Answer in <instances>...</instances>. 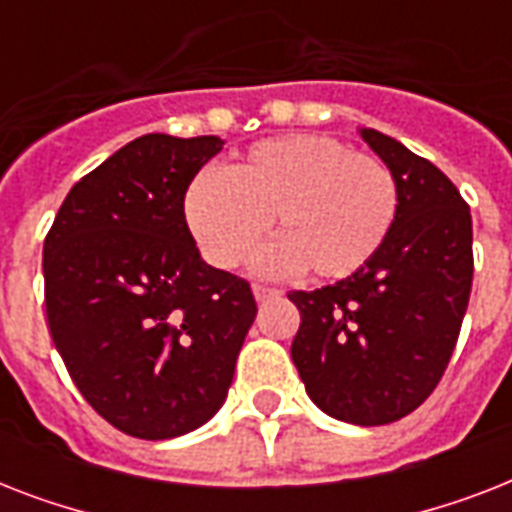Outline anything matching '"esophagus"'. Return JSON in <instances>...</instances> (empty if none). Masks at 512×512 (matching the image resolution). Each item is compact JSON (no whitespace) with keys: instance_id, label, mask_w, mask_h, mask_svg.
Here are the masks:
<instances>
[{"instance_id":"obj_1","label":"esophagus","mask_w":512,"mask_h":512,"mask_svg":"<svg viewBox=\"0 0 512 512\" xmlns=\"http://www.w3.org/2000/svg\"><path fill=\"white\" fill-rule=\"evenodd\" d=\"M252 295H255L257 303H265V300H271V297H279V289L263 287V284H255V287H252Z\"/></svg>"}]
</instances>
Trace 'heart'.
Segmentation results:
<instances>
[{
    "instance_id": "1",
    "label": "heart",
    "mask_w": 512,
    "mask_h": 512,
    "mask_svg": "<svg viewBox=\"0 0 512 512\" xmlns=\"http://www.w3.org/2000/svg\"><path fill=\"white\" fill-rule=\"evenodd\" d=\"M183 212L215 268H236L276 215L281 239L257 257L260 271L308 268L319 279H345L388 239L398 185L380 159L353 154L340 140L289 135L252 146L223 175L201 172Z\"/></svg>"
}]
</instances>
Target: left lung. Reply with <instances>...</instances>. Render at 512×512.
<instances>
[{
  "label": "left lung",
  "instance_id": "8db88e82",
  "mask_svg": "<svg viewBox=\"0 0 512 512\" xmlns=\"http://www.w3.org/2000/svg\"><path fill=\"white\" fill-rule=\"evenodd\" d=\"M358 135L396 177V223L364 268L289 300L300 311L292 361L311 401L372 428L414 412L452 358L473 287V220L436 164L369 127Z\"/></svg>",
  "mask_w": 512,
  "mask_h": 512
}]
</instances>
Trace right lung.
<instances>
[{
  "label": "right lung",
  "mask_w": 512,
  "mask_h": 512,
  "mask_svg": "<svg viewBox=\"0 0 512 512\" xmlns=\"http://www.w3.org/2000/svg\"><path fill=\"white\" fill-rule=\"evenodd\" d=\"M217 135L135 138L68 191L44 239L52 340L87 404L127 436L164 441L212 420L257 305L201 260L183 199Z\"/></svg>",
  "instance_id": "add662e5"
}]
</instances>
